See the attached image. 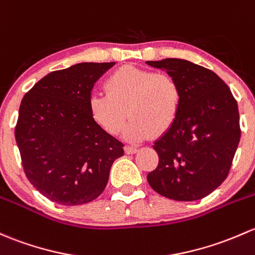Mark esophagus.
<instances>
[{
    "label": "esophagus",
    "instance_id": "1",
    "mask_svg": "<svg viewBox=\"0 0 255 255\" xmlns=\"http://www.w3.org/2000/svg\"><path fill=\"white\" fill-rule=\"evenodd\" d=\"M136 146H133V145H127L125 146V152L126 154L130 155V154H134V152H136Z\"/></svg>",
    "mask_w": 255,
    "mask_h": 255
}]
</instances>
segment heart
Segmentation results:
<instances>
[{"instance_id": "b5f03b06", "label": "heart", "mask_w": 255, "mask_h": 255, "mask_svg": "<svg viewBox=\"0 0 255 255\" xmlns=\"http://www.w3.org/2000/svg\"><path fill=\"white\" fill-rule=\"evenodd\" d=\"M106 94H92L89 111L110 134L122 129L128 116L126 139L140 141L154 132L161 135L175 125L182 106V88L175 77L150 69L125 66L110 74Z\"/></svg>"}]
</instances>
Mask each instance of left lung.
<instances>
[{"label": "left lung", "mask_w": 255, "mask_h": 255, "mask_svg": "<svg viewBox=\"0 0 255 255\" xmlns=\"http://www.w3.org/2000/svg\"><path fill=\"white\" fill-rule=\"evenodd\" d=\"M165 69L182 88L175 125L154 143L159 165L148 182L162 197L202 199L226 179L241 138L237 101L216 73L179 58L146 61Z\"/></svg>", "instance_id": "left-lung-1"}]
</instances>
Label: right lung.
<instances>
[{"mask_svg": "<svg viewBox=\"0 0 255 255\" xmlns=\"http://www.w3.org/2000/svg\"><path fill=\"white\" fill-rule=\"evenodd\" d=\"M115 62L77 63L51 72L24 95L14 129L29 182L61 205H82L105 189L123 144L89 111L94 84Z\"/></svg>", "mask_w": 255, "mask_h": 255, "instance_id": "1", "label": "right lung"}]
</instances>
